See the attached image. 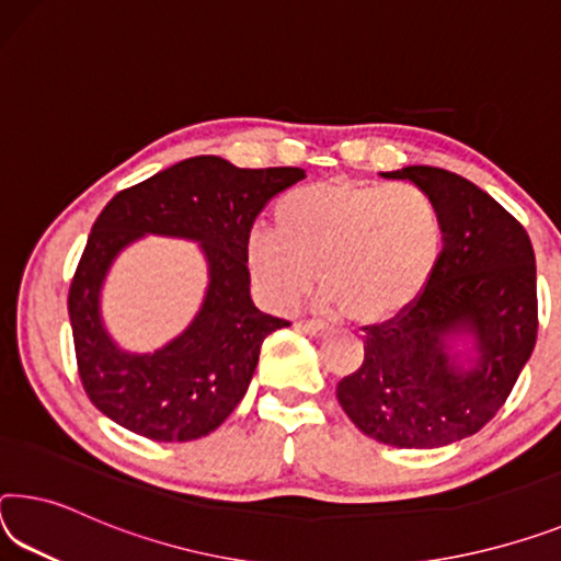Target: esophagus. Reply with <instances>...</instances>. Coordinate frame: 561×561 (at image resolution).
Returning a JSON list of instances; mask_svg holds the SVG:
<instances>
[{"label":"esophagus","mask_w":561,"mask_h":561,"mask_svg":"<svg viewBox=\"0 0 561 561\" xmlns=\"http://www.w3.org/2000/svg\"><path fill=\"white\" fill-rule=\"evenodd\" d=\"M297 327L309 336H324L329 332V327H324L322 322H312V319H305V322H299Z\"/></svg>","instance_id":"1"}]
</instances>
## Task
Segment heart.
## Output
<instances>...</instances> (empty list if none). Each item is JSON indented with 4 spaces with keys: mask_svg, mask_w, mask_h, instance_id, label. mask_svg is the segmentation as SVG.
Instances as JSON below:
<instances>
[{
    "mask_svg": "<svg viewBox=\"0 0 561 561\" xmlns=\"http://www.w3.org/2000/svg\"><path fill=\"white\" fill-rule=\"evenodd\" d=\"M439 242V211L420 186L317 182L284 194L272 232L249 234L247 266L274 309L295 307L317 272L329 312L385 322L422 295Z\"/></svg>",
    "mask_w": 561,
    "mask_h": 561,
    "instance_id": "b5f03b06",
    "label": "heart"
}]
</instances>
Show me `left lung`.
I'll list each match as a JSON object with an SVG mask.
<instances>
[{"mask_svg": "<svg viewBox=\"0 0 561 561\" xmlns=\"http://www.w3.org/2000/svg\"><path fill=\"white\" fill-rule=\"evenodd\" d=\"M409 180L439 211L442 252L404 312L371 324L364 362L336 385L346 416L381 444L437 449L500 412L537 342V264L524 227L465 176L439 167L381 172ZM467 335L461 358L454 342Z\"/></svg>", "mask_w": 561, "mask_h": 561, "instance_id": "1", "label": "left lung"}]
</instances>
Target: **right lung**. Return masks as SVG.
Masks as SVG:
<instances>
[{
	"label": "right lung",
	"instance_id": "obj_1",
	"mask_svg": "<svg viewBox=\"0 0 561 561\" xmlns=\"http://www.w3.org/2000/svg\"><path fill=\"white\" fill-rule=\"evenodd\" d=\"M299 167L239 169L192 157L119 192L96 217L69 287L79 379L102 414L154 442L215 432L247 394L262 342L287 319L249 295L247 239L266 202L305 180ZM145 233L199 241L210 284L198 317L162 351L124 353L101 322V284L122 248Z\"/></svg>",
	"mask_w": 561,
	"mask_h": 561
}]
</instances>
